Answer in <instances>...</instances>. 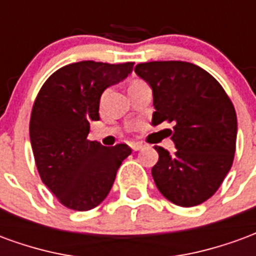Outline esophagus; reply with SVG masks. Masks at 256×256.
Instances as JSON below:
<instances>
[{"mask_svg":"<svg viewBox=\"0 0 256 256\" xmlns=\"http://www.w3.org/2000/svg\"><path fill=\"white\" fill-rule=\"evenodd\" d=\"M142 146H144V145L141 144V142H130V148L133 150H140Z\"/></svg>","mask_w":256,"mask_h":256,"instance_id":"34e87169","label":"esophagus"}]
</instances>
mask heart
<instances>
[{"label": "heart", "mask_w": 256, "mask_h": 256, "mask_svg": "<svg viewBox=\"0 0 256 256\" xmlns=\"http://www.w3.org/2000/svg\"><path fill=\"white\" fill-rule=\"evenodd\" d=\"M134 84H141V82H134Z\"/></svg>", "instance_id": "b5f03b06"}]
</instances>
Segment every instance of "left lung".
Masks as SVG:
<instances>
[{"label": "left lung", "mask_w": 256, "mask_h": 256, "mask_svg": "<svg viewBox=\"0 0 256 256\" xmlns=\"http://www.w3.org/2000/svg\"><path fill=\"white\" fill-rule=\"evenodd\" d=\"M134 71L152 89V124L176 123L172 140L177 150L155 146L156 186L177 206L202 204L218 190L233 163L237 118L230 98L214 76L192 63L150 62Z\"/></svg>", "instance_id": "left-lung-1"}]
</instances>
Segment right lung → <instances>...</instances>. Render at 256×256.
<instances>
[{"label":"right lung","mask_w":256,"mask_h":256,"mask_svg":"<svg viewBox=\"0 0 256 256\" xmlns=\"http://www.w3.org/2000/svg\"><path fill=\"white\" fill-rule=\"evenodd\" d=\"M134 63L79 62L52 74L36 96L30 140L42 182L67 208L88 211L111 190L118 168L132 154L126 144L89 141L90 122L100 119V97L122 82Z\"/></svg>","instance_id":"obj_1"}]
</instances>
